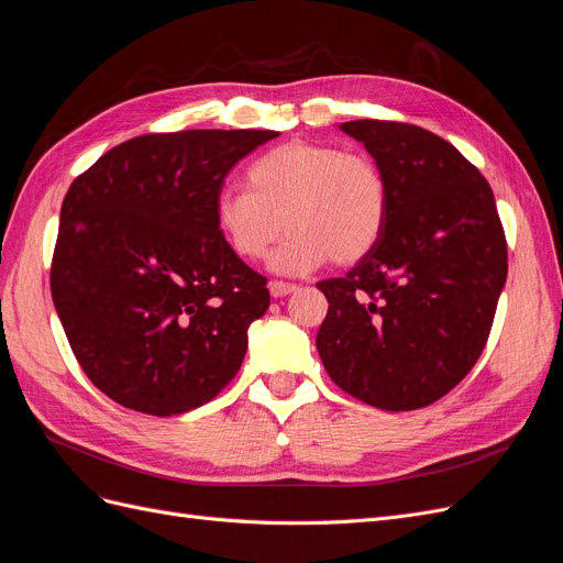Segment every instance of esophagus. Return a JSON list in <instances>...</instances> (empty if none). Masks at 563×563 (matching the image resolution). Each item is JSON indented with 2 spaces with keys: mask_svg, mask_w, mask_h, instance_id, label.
<instances>
[{
  "mask_svg": "<svg viewBox=\"0 0 563 563\" xmlns=\"http://www.w3.org/2000/svg\"><path fill=\"white\" fill-rule=\"evenodd\" d=\"M296 284H288V282H269V294L272 298H284V296H291L296 291Z\"/></svg>",
  "mask_w": 563,
  "mask_h": 563,
  "instance_id": "esophagus-1",
  "label": "esophagus"
}]
</instances>
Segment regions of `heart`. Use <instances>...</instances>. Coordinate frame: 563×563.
<instances>
[{
  "label": "heart",
  "instance_id": "b5f03b06",
  "mask_svg": "<svg viewBox=\"0 0 563 563\" xmlns=\"http://www.w3.org/2000/svg\"><path fill=\"white\" fill-rule=\"evenodd\" d=\"M246 190L223 187L213 199L216 228L242 261H261L277 242L272 267L302 275L327 261L347 267L376 249L389 190L378 162L362 150L291 141L253 159Z\"/></svg>",
  "mask_w": 563,
  "mask_h": 563
}]
</instances>
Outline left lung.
<instances>
[{"label":"left lung","instance_id":"left-lung-1","mask_svg":"<svg viewBox=\"0 0 563 563\" xmlns=\"http://www.w3.org/2000/svg\"><path fill=\"white\" fill-rule=\"evenodd\" d=\"M383 168L380 242L345 277L317 284L329 312L317 350L331 380L383 411H416L479 360L507 279L490 185L437 133L404 122L340 124Z\"/></svg>","mask_w":563,"mask_h":563}]
</instances>
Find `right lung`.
<instances>
[{"instance_id": "add662e5", "label": "right lung", "mask_w": 563, "mask_h": 563, "mask_svg": "<svg viewBox=\"0 0 563 563\" xmlns=\"http://www.w3.org/2000/svg\"><path fill=\"white\" fill-rule=\"evenodd\" d=\"M277 131L147 133L106 152L67 190L51 298L81 371L131 411L178 416L242 366L267 279L230 251L213 199Z\"/></svg>"}]
</instances>
